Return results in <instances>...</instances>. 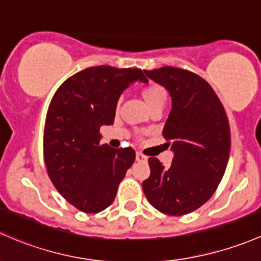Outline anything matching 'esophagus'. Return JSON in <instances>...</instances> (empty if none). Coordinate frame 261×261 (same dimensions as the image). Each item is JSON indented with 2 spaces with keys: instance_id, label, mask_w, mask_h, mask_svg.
<instances>
[{
  "instance_id": "1",
  "label": "esophagus",
  "mask_w": 261,
  "mask_h": 261,
  "mask_svg": "<svg viewBox=\"0 0 261 261\" xmlns=\"http://www.w3.org/2000/svg\"><path fill=\"white\" fill-rule=\"evenodd\" d=\"M136 161L137 162H147V157L144 154H142V153L137 152L136 153Z\"/></svg>"
}]
</instances>
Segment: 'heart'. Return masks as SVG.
Masks as SVG:
<instances>
[{"instance_id": "1", "label": "heart", "mask_w": 261, "mask_h": 261, "mask_svg": "<svg viewBox=\"0 0 261 261\" xmlns=\"http://www.w3.org/2000/svg\"><path fill=\"white\" fill-rule=\"evenodd\" d=\"M139 94L149 112L154 111V109H162L167 100V91L162 85L154 84V83L142 88Z\"/></svg>"}]
</instances>
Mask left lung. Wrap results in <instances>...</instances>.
<instances>
[{
  "label": "left lung",
  "instance_id": "obj_1",
  "mask_svg": "<svg viewBox=\"0 0 261 261\" xmlns=\"http://www.w3.org/2000/svg\"><path fill=\"white\" fill-rule=\"evenodd\" d=\"M144 72L171 95L162 134L174 155L168 168L149 158L150 174L142 189L153 207L181 216L210 200L222 179L231 146L229 120L211 85L195 72L173 66Z\"/></svg>",
  "mask_w": 261,
  "mask_h": 261
}]
</instances>
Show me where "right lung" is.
I'll list each match as a JSON object with an SVG mask.
<instances>
[{"instance_id":"right-lung-1","label":"right lung","mask_w":261,"mask_h":261,"mask_svg":"<svg viewBox=\"0 0 261 261\" xmlns=\"http://www.w3.org/2000/svg\"><path fill=\"white\" fill-rule=\"evenodd\" d=\"M147 83L141 69L91 66L54 94L44 129V161L51 182L77 210L96 214L112 205L136 152L100 143V127L114 123L120 94Z\"/></svg>"}]
</instances>
